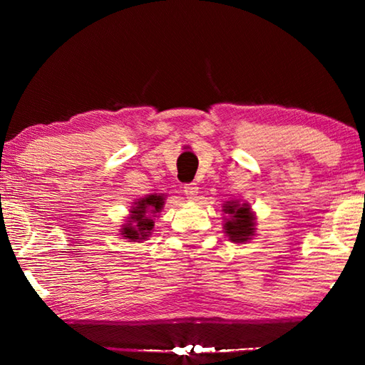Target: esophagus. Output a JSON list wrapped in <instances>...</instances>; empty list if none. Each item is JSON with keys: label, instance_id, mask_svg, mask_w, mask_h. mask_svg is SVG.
<instances>
[{"label": "esophagus", "instance_id": "esophagus-1", "mask_svg": "<svg viewBox=\"0 0 365 365\" xmlns=\"http://www.w3.org/2000/svg\"><path fill=\"white\" fill-rule=\"evenodd\" d=\"M183 193L187 195L188 197H193L197 195V185L196 183H187L183 187Z\"/></svg>", "mask_w": 365, "mask_h": 365}]
</instances>
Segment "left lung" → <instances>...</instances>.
<instances>
[{"instance_id":"1","label":"left lung","mask_w":365,"mask_h":365,"mask_svg":"<svg viewBox=\"0 0 365 365\" xmlns=\"http://www.w3.org/2000/svg\"><path fill=\"white\" fill-rule=\"evenodd\" d=\"M224 211L232 215L225 224V232L232 242L242 243L248 240L255 232V217L250 211L248 205H238V202H228L224 206Z\"/></svg>"}]
</instances>
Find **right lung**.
<instances>
[{
	"instance_id": "obj_1",
	"label": "right lung",
	"mask_w": 365,
	"mask_h": 365,
	"mask_svg": "<svg viewBox=\"0 0 365 365\" xmlns=\"http://www.w3.org/2000/svg\"><path fill=\"white\" fill-rule=\"evenodd\" d=\"M135 205L137 206L132 209V220H128L130 224L123 225L122 235L128 240L137 242V240H145L151 233L154 227L153 217H156L154 214L163 209L164 197L159 195H150L135 202Z\"/></svg>"
}]
</instances>
